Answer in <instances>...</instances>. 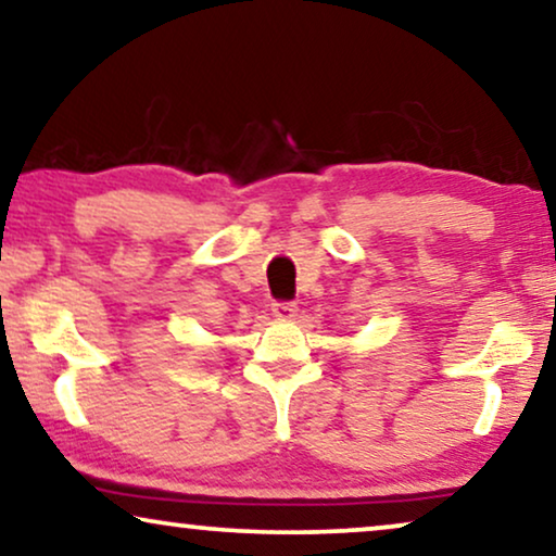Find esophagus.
I'll list each match as a JSON object with an SVG mask.
<instances>
[{
	"label": "esophagus",
	"mask_w": 556,
	"mask_h": 556,
	"mask_svg": "<svg viewBox=\"0 0 556 556\" xmlns=\"http://www.w3.org/2000/svg\"><path fill=\"white\" fill-rule=\"evenodd\" d=\"M295 311H299V306H295L293 301H276L273 303V316H278V318H293L295 316Z\"/></svg>",
	"instance_id": "esophagus-1"
}]
</instances>
